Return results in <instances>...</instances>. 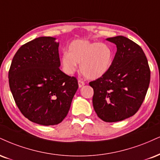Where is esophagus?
I'll use <instances>...</instances> for the list:
<instances>
[{
  "label": "esophagus",
  "instance_id": "esophagus-1",
  "mask_svg": "<svg viewBox=\"0 0 160 160\" xmlns=\"http://www.w3.org/2000/svg\"><path fill=\"white\" fill-rule=\"evenodd\" d=\"M84 85H85V82H84V81H82V80H78L79 88H81L82 86H83Z\"/></svg>",
  "mask_w": 160,
  "mask_h": 160
}]
</instances>
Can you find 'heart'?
<instances>
[{
    "instance_id": "heart-1",
    "label": "heart",
    "mask_w": 160,
    "mask_h": 160,
    "mask_svg": "<svg viewBox=\"0 0 160 160\" xmlns=\"http://www.w3.org/2000/svg\"><path fill=\"white\" fill-rule=\"evenodd\" d=\"M112 58V50L107 44L75 40L69 45L68 53L62 57L61 63L63 71L68 74L76 72L78 63H80L82 74L95 80L108 72Z\"/></svg>"
}]
</instances>
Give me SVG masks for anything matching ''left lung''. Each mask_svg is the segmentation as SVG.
<instances>
[{
  "label": "left lung",
  "instance_id": "left-lung-1",
  "mask_svg": "<svg viewBox=\"0 0 160 160\" xmlns=\"http://www.w3.org/2000/svg\"><path fill=\"white\" fill-rule=\"evenodd\" d=\"M117 51L108 72L89 82L94 109L106 122H116L136 114L147 93L151 79L148 59L139 45L122 36L107 38Z\"/></svg>",
  "mask_w": 160,
  "mask_h": 160
}]
</instances>
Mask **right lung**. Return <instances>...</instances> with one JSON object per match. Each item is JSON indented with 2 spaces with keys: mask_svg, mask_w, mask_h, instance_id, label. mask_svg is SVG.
I'll list each match as a JSON object with an SVG mask.
<instances>
[{
  "mask_svg": "<svg viewBox=\"0 0 160 160\" xmlns=\"http://www.w3.org/2000/svg\"><path fill=\"white\" fill-rule=\"evenodd\" d=\"M55 40L42 36L23 45L9 71V88L21 112L44 126L62 122L78 88L76 78L59 69V44Z\"/></svg>",
  "mask_w": 160,
  "mask_h": 160,
  "instance_id": "1",
  "label": "right lung"
}]
</instances>
